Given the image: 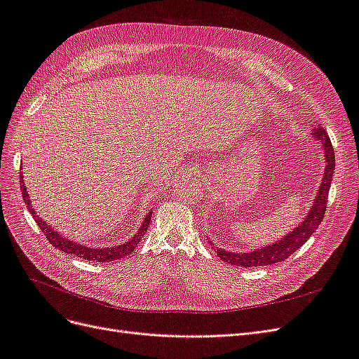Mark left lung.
Masks as SVG:
<instances>
[{
	"mask_svg": "<svg viewBox=\"0 0 359 359\" xmlns=\"http://www.w3.org/2000/svg\"><path fill=\"white\" fill-rule=\"evenodd\" d=\"M313 137L322 144L327 166H325L322 184L318 190V196L314 199L306 220H304L299 226H297L295 229H293L290 233H287L285 238H281L280 241L271 244L268 247H260L257 250H252V252L248 253H232V252H227V250L214 247L217 250V255H219V257L224 260V262L236 265V266H245V268L283 262V260L287 259L293 252H297V250L313 235V232L318 229V226L323 220L325 210H327L330 186H331L332 173L335 169V156H334V148L330 140V136L327 132H325V128L322 126L313 128ZM210 244L212 245L211 241Z\"/></svg>",
	"mask_w": 359,
	"mask_h": 359,
	"instance_id": "obj_1",
	"label": "left lung"
}]
</instances>
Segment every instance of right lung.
I'll return each instance as SVG.
<instances>
[{
  "mask_svg": "<svg viewBox=\"0 0 359 359\" xmlns=\"http://www.w3.org/2000/svg\"><path fill=\"white\" fill-rule=\"evenodd\" d=\"M19 182H20V190H22V198L28 206L29 212L32 214V217L36 219V223L37 226L40 227V229L43 231V233H45V236L48 238V241L55 247L58 250H61V252L64 253H69V255H74L78 257H82V259H86V260H93V262H111V260H116V259H121V257H126L128 256L130 253L133 252V250L136 248L137 243L140 241V238L144 236V233L148 231V226H149V220H151V214L149 212L145 220L142 223V226L139 227L137 233L130 240L128 243L126 244H121V245H115L112 248H90V247H85L79 243H73V241H69L66 240V238H62V235H60L58 232H55L52 229V227L49 224H46L45 222H43L40 217L36 215V211L31 208V201H29V196H28V191L25 189V184H24V177L20 175L19 177Z\"/></svg>",
  "mask_w": 359,
  "mask_h": 359,
  "instance_id": "right-lung-1",
  "label": "right lung"
}]
</instances>
